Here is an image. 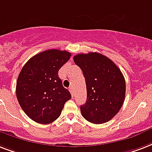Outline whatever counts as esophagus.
Returning a JSON list of instances; mask_svg holds the SVG:
<instances>
[{
	"mask_svg": "<svg viewBox=\"0 0 152 152\" xmlns=\"http://www.w3.org/2000/svg\"><path fill=\"white\" fill-rule=\"evenodd\" d=\"M69 91H70V92H71L72 96H73V95H74V89H73V88H72V87H70V88H69Z\"/></svg>",
	"mask_w": 152,
	"mask_h": 152,
	"instance_id": "obj_1",
	"label": "esophagus"
}]
</instances>
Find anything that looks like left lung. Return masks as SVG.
I'll list each match as a JSON object with an SVG mask.
<instances>
[{
    "label": "left lung",
    "mask_w": 152,
    "mask_h": 152,
    "mask_svg": "<svg viewBox=\"0 0 152 152\" xmlns=\"http://www.w3.org/2000/svg\"><path fill=\"white\" fill-rule=\"evenodd\" d=\"M74 62L83 72L87 100L80 106L83 117L92 124L109 121L117 114L125 98L124 77L116 64L98 53L74 56Z\"/></svg>",
    "instance_id": "obj_1"
}]
</instances>
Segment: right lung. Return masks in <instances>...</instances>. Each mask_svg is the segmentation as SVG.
<instances>
[{
  "mask_svg": "<svg viewBox=\"0 0 152 152\" xmlns=\"http://www.w3.org/2000/svg\"><path fill=\"white\" fill-rule=\"evenodd\" d=\"M70 56L67 51L49 49L30 58L22 68L17 81V98L22 110L35 122L48 124L55 121L71 99L58 76Z\"/></svg>",
  "mask_w": 152,
  "mask_h": 152,
  "instance_id": "obj_1",
  "label": "right lung"
}]
</instances>
